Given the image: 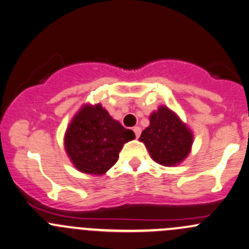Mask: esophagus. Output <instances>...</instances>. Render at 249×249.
<instances>
[{
    "label": "esophagus",
    "instance_id": "esophagus-1",
    "mask_svg": "<svg viewBox=\"0 0 249 249\" xmlns=\"http://www.w3.org/2000/svg\"><path fill=\"white\" fill-rule=\"evenodd\" d=\"M133 132H135L136 138H140L141 132H142V129H141L140 126H135V127H133Z\"/></svg>",
    "mask_w": 249,
    "mask_h": 249
}]
</instances>
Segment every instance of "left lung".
Returning <instances> with one entry per match:
<instances>
[{
    "mask_svg": "<svg viewBox=\"0 0 249 249\" xmlns=\"http://www.w3.org/2000/svg\"><path fill=\"white\" fill-rule=\"evenodd\" d=\"M151 158L160 164L171 167L180 163L191 150L192 132L168 107H159L150 116V125L140 137Z\"/></svg>",
    "mask_w": 249,
    "mask_h": 249,
    "instance_id": "8db88e82",
    "label": "left lung"
}]
</instances>
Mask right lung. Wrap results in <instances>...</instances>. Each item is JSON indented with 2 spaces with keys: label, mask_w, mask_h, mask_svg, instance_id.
<instances>
[{
  "label": "right lung",
  "mask_w": 249,
  "mask_h": 249,
  "mask_svg": "<svg viewBox=\"0 0 249 249\" xmlns=\"http://www.w3.org/2000/svg\"><path fill=\"white\" fill-rule=\"evenodd\" d=\"M133 138L132 130L112 119L100 104L86 105L70 123L64 144L78 171L100 175L116 163L124 143Z\"/></svg>",
  "instance_id": "add662e5"
}]
</instances>
